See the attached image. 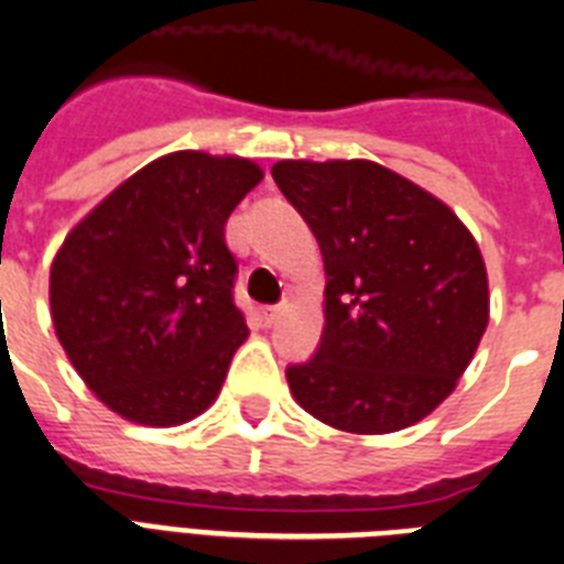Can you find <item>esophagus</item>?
Returning a JSON list of instances; mask_svg holds the SVG:
<instances>
[{
    "label": "esophagus",
    "instance_id": "obj_1",
    "mask_svg": "<svg viewBox=\"0 0 564 564\" xmlns=\"http://www.w3.org/2000/svg\"><path fill=\"white\" fill-rule=\"evenodd\" d=\"M281 315H283V306H263V310H260V318H263V324L267 326L278 324Z\"/></svg>",
    "mask_w": 564,
    "mask_h": 564
}]
</instances>
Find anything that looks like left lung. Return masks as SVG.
<instances>
[{
  "label": "left lung",
  "instance_id": "obj_1",
  "mask_svg": "<svg viewBox=\"0 0 564 564\" xmlns=\"http://www.w3.org/2000/svg\"><path fill=\"white\" fill-rule=\"evenodd\" d=\"M272 177L324 254V335L286 381L306 413L381 435L430 415L487 329L479 243L438 197L370 160H281Z\"/></svg>",
  "mask_w": 564,
  "mask_h": 564
}]
</instances>
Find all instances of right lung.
Listing matches in <instances>:
<instances>
[{"mask_svg": "<svg viewBox=\"0 0 564 564\" xmlns=\"http://www.w3.org/2000/svg\"><path fill=\"white\" fill-rule=\"evenodd\" d=\"M263 180L243 158L174 151L79 220L51 263L56 338L108 410L177 427L209 410L249 335L226 220Z\"/></svg>", "mask_w": 564, "mask_h": 564, "instance_id": "right-lung-1", "label": "right lung"}]
</instances>
